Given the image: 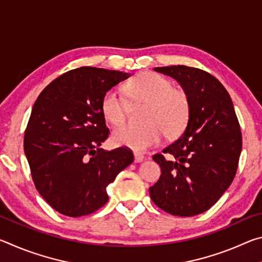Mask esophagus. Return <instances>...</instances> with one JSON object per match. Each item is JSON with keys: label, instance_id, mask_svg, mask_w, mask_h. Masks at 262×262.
Segmentation results:
<instances>
[{"label": "esophagus", "instance_id": "esophagus-1", "mask_svg": "<svg viewBox=\"0 0 262 262\" xmlns=\"http://www.w3.org/2000/svg\"><path fill=\"white\" fill-rule=\"evenodd\" d=\"M134 157H135V163H141V162H143V159H144V156H143V155L137 154V152H135Z\"/></svg>", "mask_w": 262, "mask_h": 262}]
</instances>
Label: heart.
<instances>
[{
	"label": "heart",
	"instance_id": "b5f03b06",
	"mask_svg": "<svg viewBox=\"0 0 262 262\" xmlns=\"http://www.w3.org/2000/svg\"><path fill=\"white\" fill-rule=\"evenodd\" d=\"M126 90L134 103L148 104L143 127L121 126L113 132L118 145L135 151H145L158 145L167 134L174 137L183 133L189 119V99L186 92L173 88L166 77L156 73H142L127 83ZM128 101L119 88L106 92L101 111L113 126L122 125L128 117Z\"/></svg>",
	"mask_w": 262,
	"mask_h": 262
}]
</instances>
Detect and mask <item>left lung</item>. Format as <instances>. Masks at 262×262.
<instances>
[{
    "mask_svg": "<svg viewBox=\"0 0 262 262\" xmlns=\"http://www.w3.org/2000/svg\"><path fill=\"white\" fill-rule=\"evenodd\" d=\"M173 77L189 99V119L180 139L154 155L162 174L149 188L155 205L174 216L205 212L236 176L242 133L231 97L216 77L187 66L157 67Z\"/></svg>",
    "mask_w": 262,
    "mask_h": 262,
    "instance_id": "8db88e82",
    "label": "left lung"
}]
</instances>
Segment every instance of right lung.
Instances as JSON below:
<instances>
[{
  "mask_svg": "<svg viewBox=\"0 0 262 262\" xmlns=\"http://www.w3.org/2000/svg\"><path fill=\"white\" fill-rule=\"evenodd\" d=\"M130 74L81 67L54 79L35 100L24 151L35 188L48 205L69 217L89 215L108 201L106 187L134 162L127 148L105 151L101 101Z\"/></svg>",
  "mask_w": 262,
  "mask_h": 262,
  "instance_id": "1",
  "label": "right lung"
}]
</instances>
